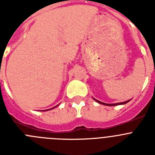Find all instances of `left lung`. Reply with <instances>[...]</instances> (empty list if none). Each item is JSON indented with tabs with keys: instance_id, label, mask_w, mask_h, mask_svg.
<instances>
[{
	"instance_id": "left-lung-1",
	"label": "left lung",
	"mask_w": 155,
	"mask_h": 155,
	"mask_svg": "<svg viewBox=\"0 0 155 155\" xmlns=\"http://www.w3.org/2000/svg\"><path fill=\"white\" fill-rule=\"evenodd\" d=\"M94 100H95L97 102H98V103L102 104V105H108V106H115V105H124V104H126L128 102H130V100H127V101H126V102H120V103H114V104H108V103H104V102H100V101H98V100L95 99V98H94Z\"/></svg>"
}]
</instances>
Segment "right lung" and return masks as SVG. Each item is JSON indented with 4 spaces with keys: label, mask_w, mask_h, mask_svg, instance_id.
Masks as SVG:
<instances>
[{
    "label": "right lung",
    "mask_w": 155,
    "mask_h": 155,
    "mask_svg": "<svg viewBox=\"0 0 155 155\" xmlns=\"http://www.w3.org/2000/svg\"><path fill=\"white\" fill-rule=\"evenodd\" d=\"M59 105H56L55 107H53V108H51V109H46V110H45V111H47V110H50V109H54V108H56L57 107V106H58ZM42 111H44V110H42Z\"/></svg>",
    "instance_id": "right-lung-1"
}]
</instances>
